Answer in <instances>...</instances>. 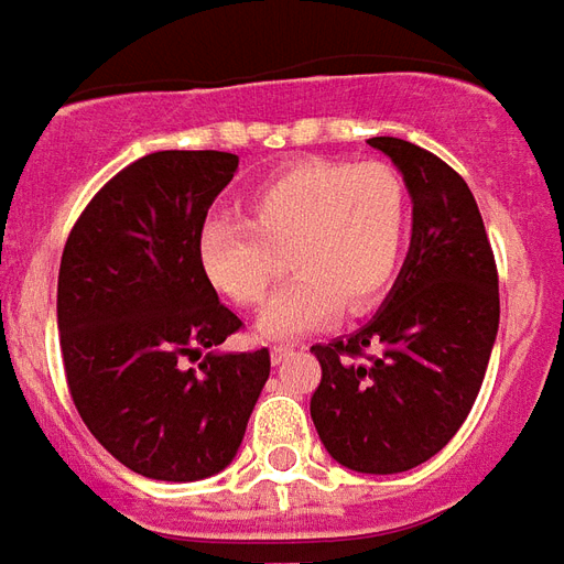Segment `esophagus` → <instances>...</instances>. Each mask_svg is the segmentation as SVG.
<instances>
[{
  "label": "esophagus",
  "instance_id": "esophagus-1",
  "mask_svg": "<svg viewBox=\"0 0 564 564\" xmlns=\"http://www.w3.org/2000/svg\"><path fill=\"white\" fill-rule=\"evenodd\" d=\"M288 355H294V348H291V345H273V351H270L273 364H282Z\"/></svg>",
  "mask_w": 564,
  "mask_h": 564
}]
</instances>
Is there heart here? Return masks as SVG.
<instances>
[{"label":"heart","instance_id":"obj_1","mask_svg":"<svg viewBox=\"0 0 564 564\" xmlns=\"http://www.w3.org/2000/svg\"><path fill=\"white\" fill-rule=\"evenodd\" d=\"M409 183L390 162L312 159L282 167L242 197V221H209L197 254L213 288L249 310L267 297L279 254L297 273L258 315L264 339H297L343 303L364 312L397 276L409 231Z\"/></svg>","mask_w":564,"mask_h":564}]
</instances>
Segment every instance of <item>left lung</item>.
<instances>
[{"mask_svg": "<svg viewBox=\"0 0 564 564\" xmlns=\"http://www.w3.org/2000/svg\"><path fill=\"white\" fill-rule=\"evenodd\" d=\"M369 147L409 183L412 246L372 322L312 345L322 384L310 412L339 466L397 475L438 454L478 400L499 333V273L475 195L451 164L400 138Z\"/></svg>", "mask_w": 564, "mask_h": 564, "instance_id": "1", "label": "left lung"}]
</instances>
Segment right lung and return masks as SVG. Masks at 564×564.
<instances>
[{
	"label": "right lung",
	"mask_w": 564,
	"mask_h": 564,
	"mask_svg": "<svg viewBox=\"0 0 564 564\" xmlns=\"http://www.w3.org/2000/svg\"><path fill=\"white\" fill-rule=\"evenodd\" d=\"M240 159L150 152L98 188L65 240L56 322L77 412L126 468L200 480L237 456L270 351L202 357L242 327L200 267L209 204Z\"/></svg>",
	"instance_id": "1"
}]
</instances>
